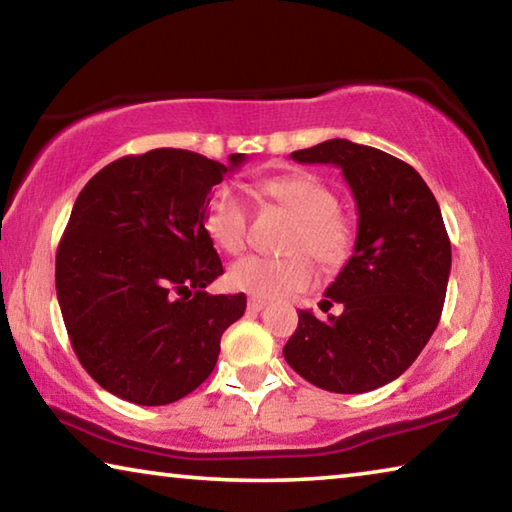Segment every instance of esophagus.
Segmentation results:
<instances>
[{
  "label": "esophagus",
  "instance_id": "esophagus-1",
  "mask_svg": "<svg viewBox=\"0 0 512 512\" xmlns=\"http://www.w3.org/2000/svg\"><path fill=\"white\" fill-rule=\"evenodd\" d=\"M268 302L264 298H248V309L250 311H262Z\"/></svg>",
  "mask_w": 512,
  "mask_h": 512
}]
</instances>
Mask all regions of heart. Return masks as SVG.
Returning a JSON list of instances; mask_svg holds the SVG:
<instances>
[{
    "mask_svg": "<svg viewBox=\"0 0 512 512\" xmlns=\"http://www.w3.org/2000/svg\"><path fill=\"white\" fill-rule=\"evenodd\" d=\"M259 194L298 216L291 232L289 257L248 255L230 266L228 284L253 298L275 300L305 291L314 282V264L296 249H305L318 264L336 268L348 262L354 228L339 212V198L323 178L309 171H289L259 183ZM205 230L216 246L235 255L246 246L248 207L235 187H216L205 205Z\"/></svg>",
    "mask_w": 512,
    "mask_h": 512,
    "instance_id": "1",
    "label": "heart"
}]
</instances>
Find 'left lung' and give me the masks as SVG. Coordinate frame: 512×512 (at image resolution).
I'll use <instances>...</instances> for the list:
<instances>
[{
    "label": "left lung",
    "instance_id": "1",
    "mask_svg": "<svg viewBox=\"0 0 512 512\" xmlns=\"http://www.w3.org/2000/svg\"><path fill=\"white\" fill-rule=\"evenodd\" d=\"M291 158L339 167L359 223L354 253L320 302L323 311L341 302L343 314L300 311L282 354L323 391H375L418 359L443 314L452 271L443 214L411 164L372 146L327 140Z\"/></svg>",
    "mask_w": 512,
    "mask_h": 512
}]
</instances>
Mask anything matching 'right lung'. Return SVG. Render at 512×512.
I'll list each match as a JSON object with an SVG mask.
<instances>
[{
    "mask_svg": "<svg viewBox=\"0 0 512 512\" xmlns=\"http://www.w3.org/2000/svg\"><path fill=\"white\" fill-rule=\"evenodd\" d=\"M230 164L153 149L103 167L76 198L56 253V293L81 366L108 393L162 406L210 377L246 296L205 291L223 264L205 230Z\"/></svg>",
    "mask_w": 512,
    "mask_h": 512,
    "instance_id": "right-lung-1",
    "label": "right lung"
}]
</instances>
